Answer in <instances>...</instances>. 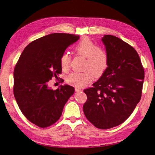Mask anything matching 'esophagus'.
<instances>
[{
    "instance_id": "1",
    "label": "esophagus",
    "mask_w": 155,
    "mask_h": 155,
    "mask_svg": "<svg viewBox=\"0 0 155 155\" xmlns=\"http://www.w3.org/2000/svg\"><path fill=\"white\" fill-rule=\"evenodd\" d=\"M75 91L76 92H79V91H81V88H79V87H75Z\"/></svg>"
}]
</instances>
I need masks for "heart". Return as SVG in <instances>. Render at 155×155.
Segmentation results:
<instances>
[{
  "mask_svg": "<svg viewBox=\"0 0 155 155\" xmlns=\"http://www.w3.org/2000/svg\"><path fill=\"white\" fill-rule=\"evenodd\" d=\"M77 55L85 58L82 72H72L67 77L66 81L73 86L81 87L91 83L94 78H99L108 69L109 57L107 51L100 47L91 39L85 37L81 40L74 47ZM71 56L64 53L60 58L61 67L64 71L70 69Z\"/></svg>",
  "mask_w": 155,
  "mask_h": 155,
  "instance_id": "obj_1",
  "label": "heart"
}]
</instances>
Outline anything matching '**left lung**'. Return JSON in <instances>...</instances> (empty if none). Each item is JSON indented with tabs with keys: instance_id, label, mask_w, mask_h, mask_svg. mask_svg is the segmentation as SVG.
Returning a JSON list of instances; mask_svg holds the SVG:
<instances>
[{
	"instance_id": "left-lung-1",
	"label": "left lung",
	"mask_w": 155,
	"mask_h": 155,
	"mask_svg": "<svg viewBox=\"0 0 155 155\" xmlns=\"http://www.w3.org/2000/svg\"><path fill=\"white\" fill-rule=\"evenodd\" d=\"M109 57L106 72L85 89L84 114L93 126L107 129L119 126L133 112L141 98L144 71L136 50L113 35L101 39Z\"/></svg>"
}]
</instances>
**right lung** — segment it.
I'll use <instances>...</instances> for the list:
<instances>
[{
  "label": "right lung",
  "instance_id": "obj_1",
  "mask_svg": "<svg viewBox=\"0 0 155 155\" xmlns=\"http://www.w3.org/2000/svg\"><path fill=\"white\" fill-rule=\"evenodd\" d=\"M79 38L57 33L36 39L26 47L14 68L13 91L17 104L26 119L41 128L60 119L65 104L74 93L69 85L53 90L48 84L62 73L61 57Z\"/></svg>",
  "mask_w": 155,
  "mask_h": 155
}]
</instances>
